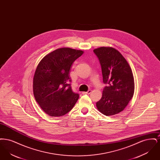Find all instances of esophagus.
<instances>
[{
    "mask_svg": "<svg viewBox=\"0 0 160 160\" xmlns=\"http://www.w3.org/2000/svg\"><path fill=\"white\" fill-rule=\"evenodd\" d=\"M91 90H89L88 91L83 92V94H90L91 93Z\"/></svg>",
    "mask_w": 160,
    "mask_h": 160,
    "instance_id": "34e87169",
    "label": "esophagus"
}]
</instances>
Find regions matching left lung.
Here are the masks:
<instances>
[{
  "instance_id": "8db88e82",
  "label": "left lung",
  "mask_w": 160,
  "mask_h": 160,
  "mask_svg": "<svg viewBox=\"0 0 160 160\" xmlns=\"http://www.w3.org/2000/svg\"><path fill=\"white\" fill-rule=\"evenodd\" d=\"M101 67L103 83L102 98L97 102L99 112L106 116L123 111L134 92V81L128 63L112 47H102L93 50Z\"/></svg>"
}]
</instances>
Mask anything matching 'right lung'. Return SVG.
<instances>
[{
	"label": "right lung",
	"mask_w": 160,
	"mask_h": 160,
	"mask_svg": "<svg viewBox=\"0 0 160 160\" xmlns=\"http://www.w3.org/2000/svg\"><path fill=\"white\" fill-rule=\"evenodd\" d=\"M83 53L82 50L61 48L46 55L39 63L33 77V95L49 116H63L76 104L79 94L71 89L69 73L73 62Z\"/></svg>",
	"instance_id": "obj_1"
}]
</instances>
